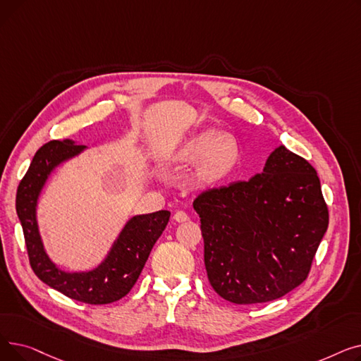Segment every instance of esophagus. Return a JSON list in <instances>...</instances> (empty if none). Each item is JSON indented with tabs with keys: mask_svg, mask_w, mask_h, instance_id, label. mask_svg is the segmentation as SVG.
Instances as JSON below:
<instances>
[{
	"mask_svg": "<svg viewBox=\"0 0 361 361\" xmlns=\"http://www.w3.org/2000/svg\"><path fill=\"white\" fill-rule=\"evenodd\" d=\"M174 221L176 222H185V221H188V215L185 212H183V211H177L174 214Z\"/></svg>",
	"mask_w": 361,
	"mask_h": 361,
	"instance_id": "esophagus-1",
	"label": "esophagus"
}]
</instances>
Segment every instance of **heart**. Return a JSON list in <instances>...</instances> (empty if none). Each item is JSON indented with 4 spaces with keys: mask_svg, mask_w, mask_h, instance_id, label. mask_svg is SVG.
<instances>
[{
    "mask_svg": "<svg viewBox=\"0 0 361 361\" xmlns=\"http://www.w3.org/2000/svg\"><path fill=\"white\" fill-rule=\"evenodd\" d=\"M178 164H196L195 178L200 184H216L228 177L238 159L240 146L233 136H224L216 130H203L185 139L176 150Z\"/></svg>",
    "mask_w": 361,
    "mask_h": 361,
    "instance_id": "1",
    "label": "heart"
}]
</instances>
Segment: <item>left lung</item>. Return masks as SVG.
<instances>
[{"instance_id": "left-lung-1", "label": "left lung", "mask_w": 361, "mask_h": 361, "mask_svg": "<svg viewBox=\"0 0 361 361\" xmlns=\"http://www.w3.org/2000/svg\"><path fill=\"white\" fill-rule=\"evenodd\" d=\"M193 207L207 278L235 305L272 301L298 287L329 221L314 168L283 145L260 174L207 190Z\"/></svg>"}]
</instances>
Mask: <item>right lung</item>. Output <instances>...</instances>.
<instances>
[{
    "label": "right lung",
    "mask_w": 361,
    "mask_h": 361,
    "mask_svg": "<svg viewBox=\"0 0 361 361\" xmlns=\"http://www.w3.org/2000/svg\"><path fill=\"white\" fill-rule=\"evenodd\" d=\"M87 146L71 139L52 140L36 152L18 184L16 211L22 224L30 267L36 276L64 295L108 305L123 298L135 286L152 247L169 221V211L133 215L112 241L105 257L89 271H64L48 255L37 224V203L49 177L66 162L82 155Z\"/></svg>",
    "instance_id": "right-lung-1"
}]
</instances>
